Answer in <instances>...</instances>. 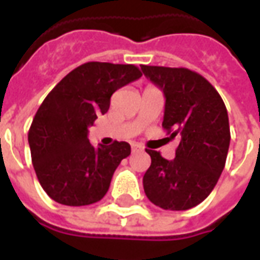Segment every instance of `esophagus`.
Instances as JSON below:
<instances>
[{
	"instance_id": "1",
	"label": "esophagus",
	"mask_w": 260,
	"mask_h": 260,
	"mask_svg": "<svg viewBox=\"0 0 260 260\" xmlns=\"http://www.w3.org/2000/svg\"><path fill=\"white\" fill-rule=\"evenodd\" d=\"M131 147H132V152H134V153L142 152V150H143V147H142V145H139V143H136V142H134V143H131Z\"/></svg>"
}]
</instances>
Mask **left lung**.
Masks as SVG:
<instances>
[{"mask_svg":"<svg viewBox=\"0 0 260 260\" xmlns=\"http://www.w3.org/2000/svg\"><path fill=\"white\" fill-rule=\"evenodd\" d=\"M142 72L166 97L163 128L180 136L174 160L149 150L143 175L149 201L164 210H188L206 199L225 166L230 146L227 108L218 91L188 68L142 65Z\"/></svg>","mask_w":260,"mask_h":260,"instance_id":"8db88e82","label":"left lung"}]
</instances>
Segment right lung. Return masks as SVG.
Wrapping results in <instances>:
<instances>
[{
    "label": "right lung",
    "mask_w": 260,
    "mask_h": 260,
    "mask_svg": "<svg viewBox=\"0 0 260 260\" xmlns=\"http://www.w3.org/2000/svg\"><path fill=\"white\" fill-rule=\"evenodd\" d=\"M142 76L132 64L86 62L59 80L44 99L27 134L31 163L42 188L67 206L104 198L115 169L131 154L126 142L94 147L87 128L106 114L119 87Z\"/></svg>",
    "instance_id": "right-lung-1"
}]
</instances>
